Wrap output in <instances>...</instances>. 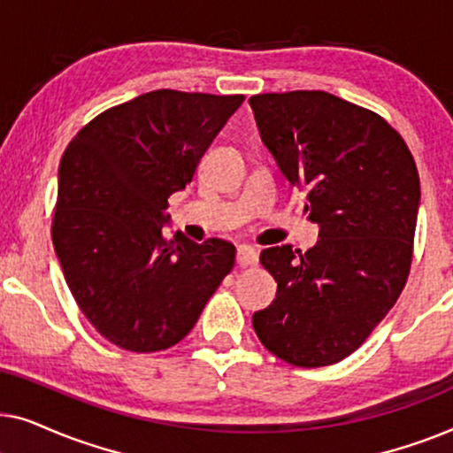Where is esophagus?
<instances>
[{
  "label": "esophagus",
  "mask_w": 453,
  "mask_h": 453,
  "mask_svg": "<svg viewBox=\"0 0 453 453\" xmlns=\"http://www.w3.org/2000/svg\"><path fill=\"white\" fill-rule=\"evenodd\" d=\"M259 262V251L251 245H241L237 250V264L239 265H256Z\"/></svg>",
  "instance_id": "obj_1"
}]
</instances>
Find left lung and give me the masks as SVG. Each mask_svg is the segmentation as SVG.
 <instances>
[{"instance_id": "8db88e82", "label": "left lung", "mask_w": 453, "mask_h": 453, "mask_svg": "<svg viewBox=\"0 0 453 453\" xmlns=\"http://www.w3.org/2000/svg\"><path fill=\"white\" fill-rule=\"evenodd\" d=\"M259 135L290 185L307 191L318 245L268 247L276 299L253 313L257 338L295 367L352 355L411 274L420 181L402 135L373 111L324 90L250 98Z\"/></svg>"}]
</instances>
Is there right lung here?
I'll list each match as a JSON object with an SVG mask.
<instances>
[{"mask_svg": "<svg viewBox=\"0 0 453 453\" xmlns=\"http://www.w3.org/2000/svg\"><path fill=\"white\" fill-rule=\"evenodd\" d=\"M243 95L152 90L103 111L67 144L51 237L80 311L129 352L171 349L234 265V245L165 237L169 197Z\"/></svg>", "mask_w": 453, "mask_h": 453, "instance_id": "obj_1", "label": "right lung"}]
</instances>
